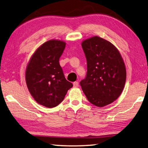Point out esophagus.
Masks as SVG:
<instances>
[{"mask_svg":"<svg viewBox=\"0 0 148 148\" xmlns=\"http://www.w3.org/2000/svg\"><path fill=\"white\" fill-rule=\"evenodd\" d=\"M73 85H74V87H77L79 86V83L77 82H75L73 83Z\"/></svg>","mask_w":148,"mask_h":148,"instance_id":"obj_1","label":"esophagus"}]
</instances>
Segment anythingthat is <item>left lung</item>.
I'll return each instance as SVG.
<instances>
[{
	"instance_id": "8db88e82",
	"label": "left lung",
	"mask_w": 148,
	"mask_h": 148,
	"mask_svg": "<svg viewBox=\"0 0 148 148\" xmlns=\"http://www.w3.org/2000/svg\"><path fill=\"white\" fill-rule=\"evenodd\" d=\"M82 47L87 59V73L80 85L88 101L103 107L122 92L126 80L124 61L114 45L98 36L83 41Z\"/></svg>"
}]
</instances>
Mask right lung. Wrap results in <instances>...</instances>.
Here are the masks:
<instances>
[{
    "label": "right lung",
    "instance_id": "right-lung-1",
    "mask_svg": "<svg viewBox=\"0 0 148 148\" xmlns=\"http://www.w3.org/2000/svg\"><path fill=\"white\" fill-rule=\"evenodd\" d=\"M66 42L49 40L35 51L26 66L25 79L28 89L39 104L48 108L63 100L72 83L67 81L59 63Z\"/></svg>",
    "mask_w": 148,
    "mask_h": 148
}]
</instances>
